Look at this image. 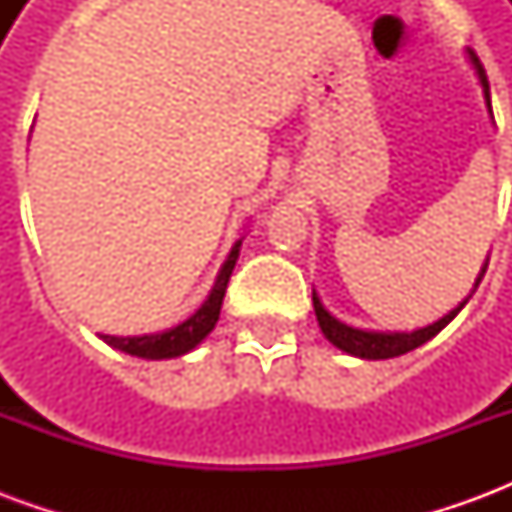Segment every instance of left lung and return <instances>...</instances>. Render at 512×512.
<instances>
[{
    "label": "left lung",
    "mask_w": 512,
    "mask_h": 512,
    "mask_svg": "<svg viewBox=\"0 0 512 512\" xmlns=\"http://www.w3.org/2000/svg\"><path fill=\"white\" fill-rule=\"evenodd\" d=\"M469 60H472L474 71H477V79L483 84V93H485V104L491 109V90H488V76H485V68L480 65V60L474 57L472 51H469ZM485 268L488 263L483 266L480 271V277L474 282V288L480 285V279H483ZM461 301L458 307L452 312H447L441 321L430 323L425 329H417V332H365V329H354V326H345L343 321H337L332 312L326 310L318 299V293L312 290V307H315V315H318V326H321V332L326 334V340L332 345H337L340 351L351 356H359V359H392V356H400V354H408V351H414L419 348L422 343H428L430 337H436V334L447 326V323L463 310Z\"/></svg>",
    "instance_id": "1"
}]
</instances>
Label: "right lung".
<instances>
[{"mask_svg":"<svg viewBox=\"0 0 512 512\" xmlns=\"http://www.w3.org/2000/svg\"><path fill=\"white\" fill-rule=\"evenodd\" d=\"M238 249H241V241H235L233 252L227 255L222 271L216 277L211 296L205 299V304L191 315L189 321L178 323L175 329H167V332L142 334V337H112V334H104V343H109L117 351H126L131 356H142V359H172V356L189 354L191 348H197L211 334V329L219 321L224 290H227L235 260H238Z\"/></svg>","mask_w":512,"mask_h":512,"instance_id":"obj_1","label":"right lung"}]
</instances>
